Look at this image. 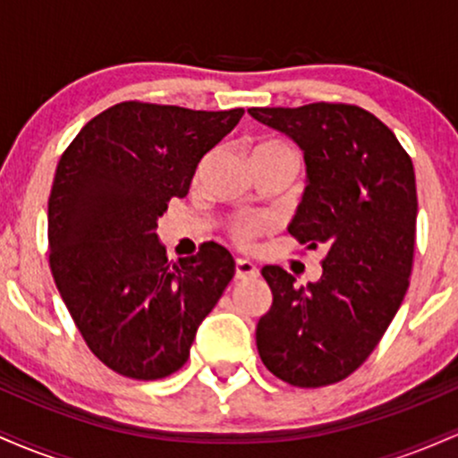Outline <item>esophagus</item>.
Instances as JSON below:
<instances>
[{
    "mask_svg": "<svg viewBox=\"0 0 458 458\" xmlns=\"http://www.w3.org/2000/svg\"><path fill=\"white\" fill-rule=\"evenodd\" d=\"M259 276V267L254 262L239 259L234 262V277L236 280H245V277H256Z\"/></svg>",
    "mask_w": 458,
    "mask_h": 458,
    "instance_id": "obj_1",
    "label": "esophagus"
}]
</instances>
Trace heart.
Masks as SVG:
<instances>
[{
  "instance_id": "heart-1",
  "label": "heart",
  "mask_w": 458,
  "mask_h": 458,
  "mask_svg": "<svg viewBox=\"0 0 458 458\" xmlns=\"http://www.w3.org/2000/svg\"><path fill=\"white\" fill-rule=\"evenodd\" d=\"M208 161H211V157L202 163L199 172L207 170ZM250 161L254 167H259L262 163H269V161H286L288 165L293 167H295L297 163L293 150L288 148V146L277 144V141H259V144L251 146ZM267 228H269V222H267L265 217H239L230 224V234H233V239L239 245L250 247L251 241H254L260 233H265Z\"/></svg>"
}]
</instances>
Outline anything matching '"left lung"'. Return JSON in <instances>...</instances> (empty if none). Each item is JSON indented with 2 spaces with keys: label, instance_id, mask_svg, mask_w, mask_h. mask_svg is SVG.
Returning a JSON list of instances; mask_svg holds the SVG:
<instances>
[{
  "label": "left lung",
  "instance_id": "1",
  "mask_svg": "<svg viewBox=\"0 0 458 458\" xmlns=\"http://www.w3.org/2000/svg\"><path fill=\"white\" fill-rule=\"evenodd\" d=\"M247 112L303 150L308 185L288 233L308 250H327L323 276L308 286H295L282 267H262L273 303L256 325V346L277 379L331 386L375 351L409 288L418 217L411 157L357 105Z\"/></svg>",
  "mask_w": 458,
  "mask_h": 458
}]
</instances>
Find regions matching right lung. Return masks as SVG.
<instances>
[{
	"mask_svg": "<svg viewBox=\"0 0 458 458\" xmlns=\"http://www.w3.org/2000/svg\"><path fill=\"white\" fill-rule=\"evenodd\" d=\"M241 115L124 101L94 115L57 163L51 273L79 334L118 375L155 381L182 368L233 280V256L217 243L167 260L157 219Z\"/></svg>",
	"mask_w": 458,
	"mask_h": 458,
	"instance_id": "obj_1",
	"label": "right lung"
}]
</instances>
